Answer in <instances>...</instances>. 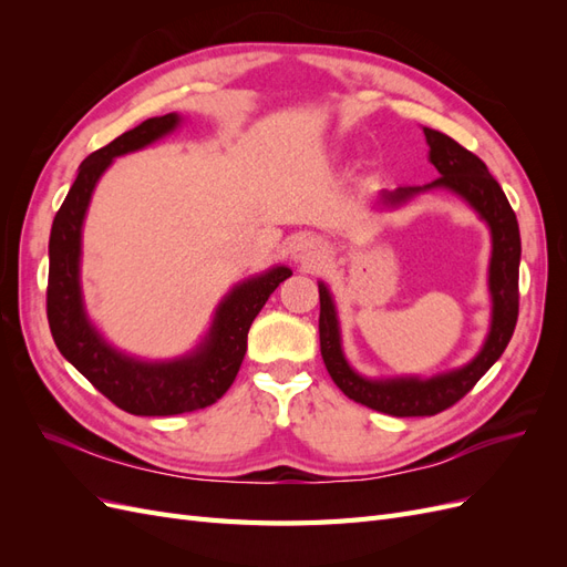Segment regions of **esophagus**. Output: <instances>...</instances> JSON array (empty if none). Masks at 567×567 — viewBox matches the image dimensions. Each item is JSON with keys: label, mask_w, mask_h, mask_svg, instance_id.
<instances>
[{"label": "esophagus", "mask_w": 567, "mask_h": 567, "mask_svg": "<svg viewBox=\"0 0 567 567\" xmlns=\"http://www.w3.org/2000/svg\"><path fill=\"white\" fill-rule=\"evenodd\" d=\"M323 257H326V248L321 244V238H317V236L305 234V236H298L296 241L290 244V260L298 265L317 269L323 262Z\"/></svg>", "instance_id": "34e87169"}]
</instances>
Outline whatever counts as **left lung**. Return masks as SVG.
<instances>
[{
  "label": "left lung",
  "instance_id": "8db88e82",
  "mask_svg": "<svg viewBox=\"0 0 567 567\" xmlns=\"http://www.w3.org/2000/svg\"><path fill=\"white\" fill-rule=\"evenodd\" d=\"M427 144V161L435 165L440 177L423 186H398L394 192L379 194L381 208H402L427 192H444L461 198L485 221L492 236V255L487 267V288L492 300L489 331L483 348L463 367L427 375H390L369 379L359 373L342 352L340 319L329 286L319 281V342L323 364L333 383L350 400L390 416H435L456 404L463 394L483 379L489 367L508 346L518 321V267H520V229L506 194L502 192L487 165L475 153L456 144L452 136L423 127Z\"/></svg>",
  "mask_w": 567,
  "mask_h": 567
}]
</instances>
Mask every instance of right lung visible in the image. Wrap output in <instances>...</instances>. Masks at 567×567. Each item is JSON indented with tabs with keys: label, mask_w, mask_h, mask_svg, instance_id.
<instances>
[{
	"label": "right lung",
	"mask_w": 567,
	"mask_h": 567,
	"mask_svg": "<svg viewBox=\"0 0 567 567\" xmlns=\"http://www.w3.org/2000/svg\"><path fill=\"white\" fill-rule=\"evenodd\" d=\"M182 120L179 113L148 117L84 158L49 236L47 319L56 348L101 394L134 416H175L215 404L241 369L252 319L293 274L277 265L234 284L215 307L208 333L194 350L173 359L134 357L117 350L96 329L84 307L80 279L82 227L94 188L115 158L165 140Z\"/></svg>",
	"instance_id": "obj_1"
}]
</instances>
